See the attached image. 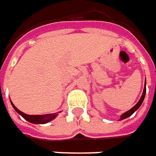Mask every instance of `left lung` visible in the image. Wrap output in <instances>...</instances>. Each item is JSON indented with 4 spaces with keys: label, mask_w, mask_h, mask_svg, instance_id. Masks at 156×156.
<instances>
[{
    "label": "left lung",
    "mask_w": 156,
    "mask_h": 156,
    "mask_svg": "<svg viewBox=\"0 0 156 156\" xmlns=\"http://www.w3.org/2000/svg\"><path fill=\"white\" fill-rule=\"evenodd\" d=\"M145 94H146V81H145V87L144 89V92H143V94H142V96H141L140 100L138 101V102L136 103L133 108H131L129 111H127L126 113H124V114L120 116V119H119V120H122V119H125L128 118V117H130L131 114H133L134 112H136L137 109L139 108V107H140L142 103H143V101L144 100V97H145Z\"/></svg>",
    "instance_id": "8db88e82"
}]
</instances>
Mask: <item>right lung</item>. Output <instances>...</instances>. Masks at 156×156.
<instances>
[{
  "mask_svg": "<svg viewBox=\"0 0 156 156\" xmlns=\"http://www.w3.org/2000/svg\"><path fill=\"white\" fill-rule=\"evenodd\" d=\"M11 103L12 106L13 107L14 110H15L18 114H20L25 119H26L29 122L32 123V124H46V123H48L49 121L53 120L58 115V114H43V115H29V114H24L23 112H21L20 110H19L13 105V103L12 101Z\"/></svg>",
  "mask_w": 156,
  "mask_h": 156,
  "instance_id": "right-lung-1",
  "label": "right lung"
}]
</instances>
